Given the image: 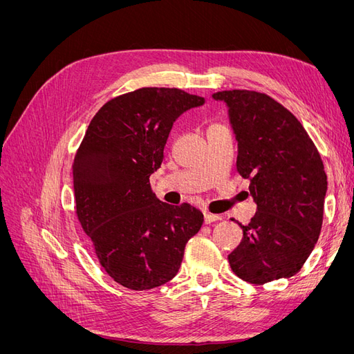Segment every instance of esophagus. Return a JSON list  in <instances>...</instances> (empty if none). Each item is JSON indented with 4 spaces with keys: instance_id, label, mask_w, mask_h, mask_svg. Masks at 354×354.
Here are the masks:
<instances>
[{
    "instance_id": "1",
    "label": "esophagus",
    "mask_w": 354,
    "mask_h": 354,
    "mask_svg": "<svg viewBox=\"0 0 354 354\" xmlns=\"http://www.w3.org/2000/svg\"><path fill=\"white\" fill-rule=\"evenodd\" d=\"M220 220H221V217L216 216V214H209V212L203 214V221H205V224H211V223H216Z\"/></svg>"
}]
</instances>
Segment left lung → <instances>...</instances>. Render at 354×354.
Listing matches in <instances>:
<instances>
[{
    "mask_svg": "<svg viewBox=\"0 0 354 354\" xmlns=\"http://www.w3.org/2000/svg\"><path fill=\"white\" fill-rule=\"evenodd\" d=\"M229 106L238 138L236 169L257 203L242 241L227 257L241 279L264 285L304 266L324 221L326 173L317 147L297 118L270 95L251 90L214 93Z\"/></svg>",
    "mask_w": 354,
    "mask_h": 354,
    "instance_id": "8db88e82",
    "label": "left lung"
}]
</instances>
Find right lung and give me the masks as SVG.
Returning <instances> with one entry per match:
<instances>
[{"label": "right lung", "mask_w": 354, "mask_h": 354, "mask_svg": "<svg viewBox=\"0 0 354 354\" xmlns=\"http://www.w3.org/2000/svg\"><path fill=\"white\" fill-rule=\"evenodd\" d=\"M203 104L178 88L143 87L106 102L73 158L75 209L100 266L133 291L177 274L187 241L203 216L156 199L149 177L160 167L171 127Z\"/></svg>", "instance_id": "1"}]
</instances>
